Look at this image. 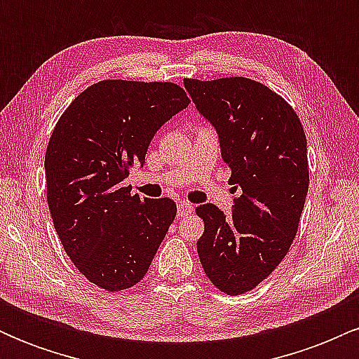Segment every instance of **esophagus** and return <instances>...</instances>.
Listing matches in <instances>:
<instances>
[{"instance_id": "34e87169", "label": "esophagus", "mask_w": 359, "mask_h": 359, "mask_svg": "<svg viewBox=\"0 0 359 359\" xmlns=\"http://www.w3.org/2000/svg\"><path fill=\"white\" fill-rule=\"evenodd\" d=\"M177 211H179V217L182 219V217L189 216L194 211V205L191 203H187V201H180L179 205H177Z\"/></svg>"}]
</instances>
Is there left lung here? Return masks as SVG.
Wrapping results in <instances>:
<instances>
[{
	"label": "left lung",
	"mask_w": 359,
	"mask_h": 359,
	"mask_svg": "<svg viewBox=\"0 0 359 359\" xmlns=\"http://www.w3.org/2000/svg\"><path fill=\"white\" fill-rule=\"evenodd\" d=\"M197 111L219 138L221 155L240 187L231 214L214 204L197 241L209 280L228 295L253 290L278 266L299 229L309 189L307 140L292 106L246 77L185 79Z\"/></svg>",
	"instance_id": "obj_1"
}]
</instances>
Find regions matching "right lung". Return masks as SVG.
<instances>
[{"mask_svg": "<svg viewBox=\"0 0 359 359\" xmlns=\"http://www.w3.org/2000/svg\"><path fill=\"white\" fill-rule=\"evenodd\" d=\"M187 104L172 82L101 81L53 128L45 154L48 209L65 253L94 285L118 292L138 283L175 219L174 201L140 199L123 180L143 167L156 131Z\"/></svg>", "mask_w": 359, "mask_h": 359, "instance_id": "obj_1", "label": "right lung"}]
</instances>
